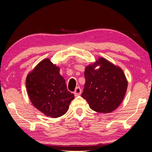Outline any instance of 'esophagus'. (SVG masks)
Instances as JSON below:
<instances>
[{"label":"esophagus","instance_id":"1","mask_svg":"<svg viewBox=\"0 0 152 152\" xmlns=\"http://www.w3.org/2000/svg\"><path fill=\"white\" fill-rule=\"evenodd\" d=\"M81 93H82V89L80 88V86L77 87L75 88V91H74V94L75 95H81Z\"/></svg>","mask_w":152,"mask_h":152}]
</instances>
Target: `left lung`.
<instances>
[{"label":"left lung","mask_w":152,"mask_h":152,"mask_svg":"<svg viewBox=\"0 0 152 152\" xmlns=\"http://www.w3.org/2000/svg\"><path fill=\"white\" fill-rule=\"evenodd\" d=\"M101 65L95 70L97 65ZM86 82L82 97L91 109L99 113H110L119 107L127 88V81L121 68L99 58L84 72Z\"/></svg>","instance_id":"left-lung-1"}]
</instances>
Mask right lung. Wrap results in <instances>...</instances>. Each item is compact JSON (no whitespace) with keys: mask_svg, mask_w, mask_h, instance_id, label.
I'll return each mask as SVG.
<instances>
[{"mask_svg":"<svg viewBox=\"0 0 152 152\" xmlns=\"http://www.w3.org/2000/svg\"><path fill=\"white\" fill-rule=\"evenodd\" d=\"M26 88L32 104L45 115L54 118L64 115L75 97L68 91L59 68L48 59L41 61L28 75Z\"/></svg>","mask_w":152,"mask_h":152,"instance_id":"right-lung-1","label":"right lung"}]
</instances>
